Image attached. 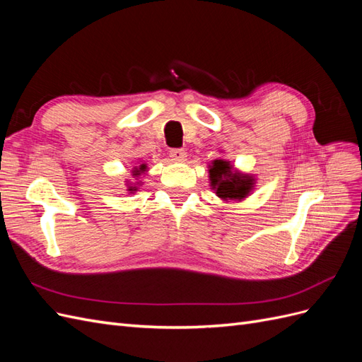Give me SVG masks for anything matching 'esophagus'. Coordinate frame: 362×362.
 I'll list each match as a JSON object with an SVG mask.
<instances>
[{
    "label": "esophagus",
    "instance_id": "obj_1",
    "mask_svg": "<svg viewBox=\"0 0 362 362\" xmlns=\"http://www.w3.org/2000/svg\"><path fill=\"white\" fill-rule=\"evenodd\" d=\"M169 157L172 160H175V161H184L187 156H185V151L184 149H172L169 152Z\"/></svg>",
    "mask_w": 362,
    "mask_h": 362
}]
</instances>
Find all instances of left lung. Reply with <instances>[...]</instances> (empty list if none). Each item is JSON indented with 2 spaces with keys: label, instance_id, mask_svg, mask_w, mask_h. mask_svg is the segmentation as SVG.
I'll use <instances>...</instances> for the list:
<instances>
[{
  "label": "left lung",
  "instance_id": "left-lung-1",
  "mask_svg": "<svg viewBox=\"0 0 362 362\" xmlns=\"http://www.w3.org/2000/svg\"><path fill=\"white\" fill-rule=\"evenodd\" d=\"M208 172L211 189L222 201H242L254 189V177L234 170L226 160H214Z\"/></svg>",
  "mask_w": 362,
  "mask_h": 362
}]
</instances>
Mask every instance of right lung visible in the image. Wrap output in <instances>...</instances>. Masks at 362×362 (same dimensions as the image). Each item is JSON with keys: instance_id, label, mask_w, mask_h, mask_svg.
Listing matches in <instances>:
<instances>
[{"instance_id": "right-lung-1", "label": "right lung", "mask_w": 362, "mask_h": 362, "mask_svg": "<svg viewBox=\"0 0 362 362\" xmlns=\"http://www.w3.org/2000/svg\"><path fill=\"white\" fill-rule=\"evenodd\" d=\"M146 172V164H140V166H136V168H133V177H136V178H139L141 173H145ZM128 185V192H136L137 189H139V185H140V182H136V184H133V185H129V184H127Z\"/></svg>"}]
</instances>
